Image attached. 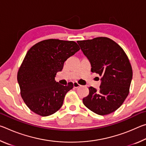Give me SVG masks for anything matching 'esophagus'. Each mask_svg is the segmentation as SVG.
Masks as SVG:
<instances>
[{
	"label": "esophagus",
	"instance_id": "1",
	"mask_svg": "<svg viewBox=\"0 0 146 146\" xmlns=\"http://www.w3.org/2000/svg\"><path fill=\"white\" fill-rule=\"evenodd\" d=\"M80 86V85L79 84H78L76 82H73V87L75 88H78Z\"/></svg>",
	"mask_w": 146,
	"mask_h": 146
}]
</instances>
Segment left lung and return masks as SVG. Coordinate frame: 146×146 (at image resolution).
<instances>
[{"instance_id":"8db88e82","label":"left lung","mask_w":146,"mask_h":146,"mask_svg":"<svg viewBox=\"0 0 146 146\" xmlns=\"http://www.w3.org/2000/svg\"><path fill=\"white\" fill-rule=\"evenodd\" d=\"M77 43L90 61L91 72L101 76L99 89L89 88L84 104L96 114H110L120 107L129 94L133 71L127 56L118 44L107 37Z\"/></svg>"}]
</instances>
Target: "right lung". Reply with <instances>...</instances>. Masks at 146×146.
Segmentation results:
<instances>
[{"instance_id":"add662e5","label":"right lung","mask_w":146,"mask_h":146,"mask_svg":"<svg viewBox=\"0 0 146 146\" xmlns=\"http://www.w3.org/2000/svg\"><path fill=\"white\" fill-rule=\"evenodd\" d=\"M80 50L75 42L48 39L35 44L27 52L17 74L24 102L42 117L55 113L63 104L66 94L73 88L56 82V73L64 62Z\"/></svg>"}]
</instances>
